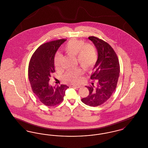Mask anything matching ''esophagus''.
<instances>
[{
	"instance_id": "esophagus-1",
	"label": "esophagus",
	"mask_w": 148,
	"mask_h": 148,
	"mask_svg": "<svg viewBox=\"0 0 148 148\" xmlns=\"http://www.w3.org/2000/svg\"><path fill=\"white\" fill-rule=\"evenodd\" d=\"M71 87H74V88H79L81 86L80 85H79L76 84H71L70 85Z\"/></svg>"
}]
</instances>
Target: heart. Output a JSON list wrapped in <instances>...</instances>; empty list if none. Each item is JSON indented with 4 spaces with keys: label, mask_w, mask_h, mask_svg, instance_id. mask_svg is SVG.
<instances>
[{
    "label": "heart",
    "mask_w": 148,
    "mask_h": 148,
    "mask_svg": "<svg viewBox=\"0 0 148 148\" xmlns=\"http://www.w3.org/2000/svg\"><path fill=\"white\" fill-rule=\"evenodd\" d=\"M64 51L69 55L76 56L77 62L85 70H90L95 65L98 60V55L95 47L90 43H85L82 40L73 39L64 47ZM62 56L56 53L54 64L56 69L61 68ZM84 72L80 68L68 71L64 75V80L68 82L78 83L82 80Z\"/></svg>",
    "instance_id": "obj_1"
}]
</instances>
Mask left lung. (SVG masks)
Instances as JSON below:
<instances>
[{
	"label": "left lung",
	"mask_w": 148,
	"mask_h": 148,
	"mask_svg": "<svg viewBox=\"0 0 148 148\" xmlns=\"http://www.w3.org/2000/svg\"><path fill=\"white\" fill-rule=\"evenodd\" d=\"M88 38L98 50L95 71L90 77L92 80H95L97 85L92 83V86H86L89 93L88 97L82 99V101L87 106H98L110 98L116 88L119 77V62L116 53L108 42L93 36Z\"/></svg>",
	"instance_id": "obj_1"
}]
</instances>
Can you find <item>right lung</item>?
<instances>
[{
  "instance_id": "obj_1",
  "label": "right lung",
  "mask_w": 148,
  "mask_h": 148,
  "mask_svg": "<svg viewBox=\"0 0 148 148\" xmlns=\"http://www.w3.org/2000/svg\"><path fill=\"white\" fill-rule=\"evenodd\" d=\"M66 39H58L44 43L38 48L30 58L28 76L31 88L36 97L45 106H54L64 100L65 92L69 87L66 85L52 86L49 82L55 72V54Z\"/></svg>"
}]
</instances>
